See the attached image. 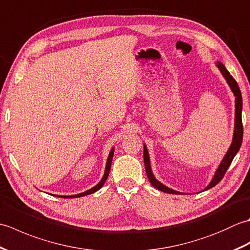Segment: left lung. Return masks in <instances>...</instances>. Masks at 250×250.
Here are the masks:
<instances>
[{
    "label": "left lung",
    "mask_w": 250,
    "mask_h": 250,
    "mask_svg": "<svg viewBox=\"0 0 250 250\" xmlns=\"http://www.w3.org/2000/svg\"><path fill=\"white\" fill-rule=\"evenodd\" d=\"M216 66L218 67V70L222 74V76L225 77L227 83L229 84V87L231 89V91L233 95L235 97V117H234V131H233V137H232V142L231 145L229 147V149L226 152V155L222 159L221 162L219 163L218 167H217L216 172L214 174L213 178L209 182V184L206 186V187L202 190H208L210 188L215 187V186L218 184L222 177L225 176V174L227 172V169L229 168L230 164L233 160V158L235 157L236 153L238 152L242 145V141H243V125H242V108H243V101H242V93L241 90L237 86V83L235 82V79L233 78L230 73L228 72L226 66L224 65V63H221L220 61H217ZM144 163H145V169H146V174L147 177L149 179L150 184L153 186V187L157 188L158 190L162 191V192L166 193H171V194H186L184 192H179V191H176L174 189H171L167 187L166 185H163L162 183L159 182V180L155 177V175L152 173L151 166H150V158H149V152H148L147 146L144 144Z\"/></svg>",
    "instance_id": "left-lung-1"
}]
</instances>
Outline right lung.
<instances>
[{"label": "right lung", "mask_w": 250, "mask_h": 250, "mask_svg": "<svg viewBox=\"0 0 250 250\" xmlns=\"http://www.w3.org/2000/svg\"><path fill=\"white\" fill-rule=\"evenodd\" d=\"M114 151H115V147L111 148L110 151H109V155H108V158H107V161H106V167H105V171H104V175H103L102 179H101L100 182L94 186V187L90 188L89 190L84 191V192L78 193V194H73V195H58V194H51V195L58 196V198H81V196H84V195H88V194H91V193L97 192L98 190H100L101 188L103 187V185L105 184L106 179H107V177H108V174H109V171H110L111 161H113V157H114Z\"/></svg>", "instance_id": "add662e5"}]
</instances>
